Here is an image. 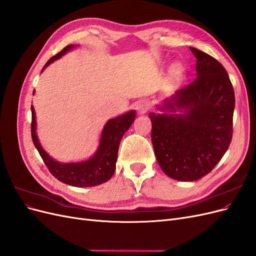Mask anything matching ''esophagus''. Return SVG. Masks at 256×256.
<instances>
[{"label":"esophagus","mask_w":256,"mask_h":256,"mask_svg":"<svg viewBox=\"0 0 256 256\" xmlns=\"http://www.w3.org/2000/svg\"><path fill=\"white\" fill-rule=\"evenodd\" d=\"M136 109L140 114H145L147 111L150 109V102L147 99L138 100L136 104Z\"/></svg>","instance_id":"1"}]
</instances>
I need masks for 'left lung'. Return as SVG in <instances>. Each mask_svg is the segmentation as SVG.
<instances>
[{"mask_svg": "<svg viewBox=\"0 0 256 256\" xmlns=\"http://www.w3.org/2000/svg\"><path fill=\"white\" fill-rule=\"evenodd\" d=\"M196 78L150 113L152 142L160 168L180 182L204 177L226 152L233 136L235 94L218 60L191 48Z\"/></svg>", "mask_w": 256, "mask_h": 256, "instance_id": "left-lung-1", "label": "left lung"}]
</instances>
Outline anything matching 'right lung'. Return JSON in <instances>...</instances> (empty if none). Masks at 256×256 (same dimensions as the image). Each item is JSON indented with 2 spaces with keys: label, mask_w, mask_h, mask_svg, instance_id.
<instances>
[{
  "label": "right lung",
  "mask_w": 256,
  "mask_h": 256,
  "mask_svg": "<svg viewBox=\"0 0 256 256\" xmlns=\"http://www.w3.org/2000/svg\"><path fill=\"white\" fill-rule=\"evenodd\" d=\"M74 47L76 46L74 44H69L58 52L56 56H52L46 63L42 70L54 60L60 58L64 54ZM30 110H32V129L30 131H32L33 143L42 158L44 164L47 166L50 173L56 180L66 184L82 188L94 187V186L104 184L113 176L116 168V160H118V146L122 136L126 134V131L136 120L134 110L128 111L127 113L109 120L106 122L102 136H100L98 148L90 159L80 162H68V164L54 160L42 148L36 134V115L33 106H30Z\"/></svg>",
  "instance_id": "obj_1"
}]
</instances>
